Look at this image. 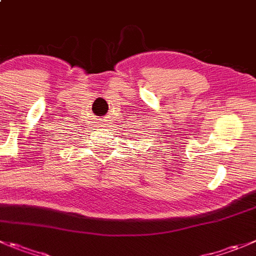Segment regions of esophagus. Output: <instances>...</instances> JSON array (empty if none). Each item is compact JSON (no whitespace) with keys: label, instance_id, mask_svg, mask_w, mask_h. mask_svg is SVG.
Instances as JSON below:
<instances>
[{"label":"esophagus","instance_id":"1","mask_svg":"<svg viewBox=\"0 0 256 256\" xmlns=\"http://www.w3.org/2000/svg\"><path fill=\"white\" fill-rule=\"evenodd\" d=\"M103 122H104V120H103Z\"/></svg>","mask_w":256,"mask_h":256}]
</instances>
